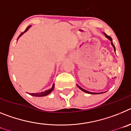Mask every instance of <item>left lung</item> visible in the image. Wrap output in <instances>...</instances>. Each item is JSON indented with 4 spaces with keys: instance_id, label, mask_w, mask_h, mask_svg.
<instances>
[{
    "instance_id": "obj_1",
    "label": "left lung",
    "mask_w": 131,
    "mask_h": 131,
    "mask_svg": "<svg viewBox=\"0 0 131 131\" xmlns=\"http://www.w3.org/2000/svg\"><path fill=\"white\" fill-rule=\"evenodd\" d=\"M104 34L105 35V36H106V38H107V39H108L109 40H110V41H111V44H112V47H113V48H114V51L115 52V46H114V45H113V42H112V38L110 37V36H107V35H106V33H104ZM77 86H78L79 89H81V90L82 91H83V92H86V93H88V94H102V93H104V92H89V91H86V90H84V89H83V88H81V86H79L78 84H77Z\"/></svg>"
}]
</instances>
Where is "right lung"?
<instances>
[{
  "label": "right lung",
  "instance_id": "1",
  "mask_svg": "<svg viewBox=\"0 0 131 131\" xmlns=\"http://www.w3.org/2000/svg\"><path fill=\"white\" fill-rule=\"evenodd\" d=\"M31 27V25H29V26H28L26 28V29L25 30V31L24 32H23V33H21L20 34V35L19 36V37L18 38V39H17V41H18V39H19V37H20L23 34H24V33H25V32H27V31H28L29 29ZM54 83H53L52 84V86L51 89H48V90H47V91H44V92H37V93H29L30 94V95L31 96H36V97H42V96H47L48 95L50 92H52V91H53V89H54Z\"/></svg>",
  "mask_w": 131,
  "mask_h": 131
}]
</instances>
